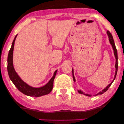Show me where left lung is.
Returning a JSON list of instances; mask_svg holds the SVG:
<instances>
[{"label": "left lung", "instance_id": "obj_1", "mask_svg": "<svg viewBox=\"0 0 124 124\" xmlns=\"http://www.w3.org/2000/svg\"><path fill=\"white\" fill-rule=\"evenodd\" d=\"M107 34H108L109 42H110V43L111 44V46H112L113 49L114 50V55H115V59H116V62H115V75H114V78L113 81H111V82L110 83V84H109L108 85V86H107L106 87H105L104 89H103V90L102 91H100V92H98L96 95H94V96H97V95H99V94H102L103 93L105 92L107 90H108V89L109 88V87L111 86V85L112 84V83L114 82V80L115 79V78H116V74H117V66H118V64H117V50H116V46H115V45L113 37L112 35H111V34L110 33V32H109V31H107ZM72 77H73V78H74V82H75L76 80H75V76H74V69H72ZM78 92L79 93H80V94H84V95H85V96H88V97H91V96H92V95H91V94H87V93H84V92H83V91H82L81 90H78Z\"/></svg>", "mask_w": 124, "mask_h": 124}]
</instances>
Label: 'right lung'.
Masks as SVG:
<instances>
[{"mask_svg": "<svg viewBox=\"0 0 124 124\" xmlns=\"http://www.w3.org/2000/svg\"><path fill=\"white\" fill-rule=\"evenodd\" d=\"M16 35L15 38L12 43L11 47L9 52L8 56V75L11 81L13 82L14 85L16 86L18 90L20 92L23 93L26 96H31V97H40L44 95L48 94L51 92L53 87V82L57 72V70L55 71L54 72V75L49 81L44 86L40 87H32L22 80L18 75L17 72L15 71V69L14 68L13 65V51L14 48V44H15V41L16 38L17 37Z\"/></svg>", "mask_w": 124, "mask_h": 124, "instance_id": "add662e5", "label": "right lung"}]
</instances>
